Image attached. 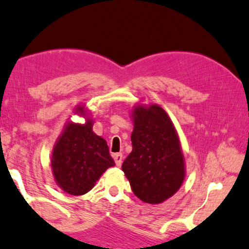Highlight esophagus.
Listing matches in <instances>:
<instances>
[{
	"label": "esophagus",
	"mask_w": 249,
	"mask_h": 249,
	"mask_svg": "<svg viewBox=\"0 0 249 249\" xmlns=\"http://www.w3.org/2000/svg\"><path fill=\"white\" fill-rule=\"evenodd\" d=\"M113 160H115V163L118 167L121 166V164H122V154L121 153L113 154Z\"/></svg>",
	"instance_id": "1"
}]
</instances>
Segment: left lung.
Returning a JSON list of instances; mask_svg holds the SVG:
<instances>
[{"mask_svg": "<svg viewBox=\"0 0 249 249\" xmlns=\"http://www.w3.org/2000/svg\"><path fill=\"white\" fill-rule=\"evenodd\" d=\"M131 115L132 152L122 164V171L139 199L162 203L177 193L185 178L179 138L159 105H139Z\"/></svg>", "mask_w": 249, "mask_h": 249, "instance_id": "left-lung-1", "label": "left lung"}]
</instances>
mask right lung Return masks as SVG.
Returning <instances> with one entry per match:
<instances>
[{
  "label": "right lung",
  "instance_id": "obj_1",
  "mask_svg": "<svg viewBox=\"0 0 249 249\" xmlns=\"http://www.w3.org/2000/svg\"><path fill=\"white\" fill-rule=\"evenodd\" d=\"M84 106L76 113L85 116ZM115 165L107 142L93 132V121L69 122L52 151L51 167L56 184L65 193L82 196L93 188L108 167Z\"/></svg>",
  "mask_w": 249,
  "mask_h": 249
}]
</instances>
